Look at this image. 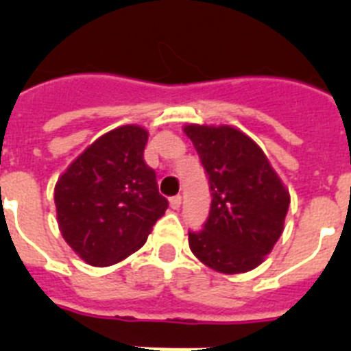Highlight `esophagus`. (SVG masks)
<instances>
[{
	"label": "esophagus",
	"mask_w": 351,
	"mask_h": 351,
	"mask_svg": "<svg viewBox=\"0 0 351 351\" xmlns=\"http://www.w3.org/2000/svg\"><path fill=\"white\" fill-rule=\"evenodd\" d=\"M181 202H182L181 195H176V197L170 198V207H172V209H179V207H181Z\"/></svg>",
	"instance_id": "1"
}]
</instances>
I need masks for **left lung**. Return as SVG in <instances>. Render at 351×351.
<instances>
[{"instance_id": "1", "label": "left lung", "mask_w": 351, "mask_h": 351, "mask_svg": "<svg viewBox=\"0 0 351 351\" xmlns=\"http://www.w3.org/2000/svg\"><path fill=\"white\" fill-rule=\"evenodd\" d=\"M209 178L210 210L190 247L207 267L239 274L258 267L283 234L290 195L262 149L230 126H184Z\"/></svg>"}]
</instances>
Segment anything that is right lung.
I'll list each match as a JSON object with an SVG mask.
<instances>
[{"mask_svg":"<svg viewBox=\"0 0 351 351\" xmlns=\"http://www.w3.org/2000/svg\"><path fill=\"white\" fill-rule=\"evenodd\" d=\"M147 132L126 125L93 142L58 179L56 213L61 235L95 267L125 260L144 246L169 200L144 161Z\"/></svg>","mask_w":351,"mask_h":351,"instance_id":"add662e5","label":"right lung"}]
</instances>
